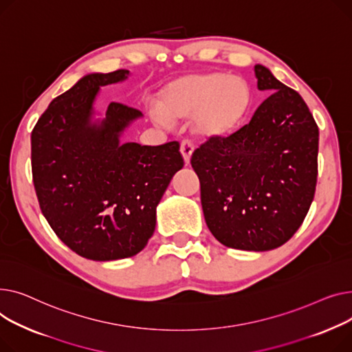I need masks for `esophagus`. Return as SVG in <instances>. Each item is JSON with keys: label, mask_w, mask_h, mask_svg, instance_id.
<instances>
[{"label": "esophagus", "mask_w": 352, "mask_h": 352, "mask_svg": "<svg viewBox=\"0 0 352 352\" xmlns=\"http://www.w3.org/2000/svg\"><path fill=\"white\" fill-rule=\"evenodd\" d=\"M193 151H195L193 143L188 139H183L182 143H180V152H182V156L184 159V164L190 163V156H192Z\"/></svg>", "instance_id": "1"}]
</instances>
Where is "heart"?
<instances>
[{"label": "heart", "instance_id": "heart-1", "mask_svg": "<svg viewBox=\"0 0 352 352\" xmlns=\"http://www.w3.org/2000/svg\"><path fill=\"white\" fill-rule=\"evenodd\" d=\"M250 107V89L239 76L196 74L164 87L152 118L160 125L192 118V126L203 139L223 138L233 132Z\"/></svg>", "mask_w": 352, "mask_h": 352}]
</instances>
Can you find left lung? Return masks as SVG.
I'll return each instance as SVG.
<instances>
[{
	"label": "left lung",
	"mask_w": 352,
	"mask_h": 352,
	"mask_svg": "<svg viewBox=\"0 0 352 352\" xmlns=\"http://www.w3.org/2000/svg\"><path fill=\"white\" fill-rule=\"evenodd\" d=\"M257 88L273 92L250 122L209 139L190 159L204 220L224 245L267 252L290 240L314 199L318 126L302 98L263 65Z\"/></svg>",
	"instance_id": "8db88e82"
}]
</instances>
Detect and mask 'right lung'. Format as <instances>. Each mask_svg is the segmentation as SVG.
Here are the masks:
<instances>
[{"mask_svg":"<svg viewBox=\"0 0 352 352\" xmlns=\"http://www.w3.org/2000/svg\"><path fill=\"white\" fill-rule=\"evenodd\" d=\"M129 71L89 74L56 96L31 133L32 182L43 214L76 254L96 261L126 258L144 249L156 208L183 168L179 142L160 146L120 143L142 112L111 102L107 118L91 123L100 87Z\"/></svg>","mask_w":352,"mask_h":352,"instance_id":"add662e5","label":"right lung"}]
</instances>
